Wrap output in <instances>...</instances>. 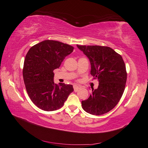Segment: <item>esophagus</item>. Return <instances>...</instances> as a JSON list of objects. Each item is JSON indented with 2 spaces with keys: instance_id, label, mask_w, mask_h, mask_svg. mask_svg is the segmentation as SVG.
Listing matches in <instances>:
<instances>
[{
  "instance_id": "1",
  "label": "esophagus",
  "mask_w": 148,
  "mask_h": 148,
  "mask_svg": "<svg viewBox=\"0 0 148 148\" xmlns=\"http://www.w3.org/2000/svg\"><path fill=\"white\" fill-rule=\"evenodd\" d=\"M80 86H78V85H74V90L75 92H76L80 88Z\"/></svg>"
}]
</instances>
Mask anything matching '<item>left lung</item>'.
Segmentation results:
<instances>
[{"label": "left lung", "instance_id": "obj_1", "mask_svg": "<svg viewBox=\"0 0 148 148\" xmlns=\"http://www.w3.org/2000/svg\"><path fill=\"white\" fill-rule=\"evenodd\" d=\"M90 62V73L99 80L98 88L92 89L87 100L81 102L83 109L93 115H102L111 111L121 98L127 74L122 56L108 46H80Z\"/></svg>", "mask_w": 148, "mask_h": 148}]
</instances>
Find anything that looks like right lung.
<instances>
[{
  "label": "right lung",
  "mask_w": 148,
  "mask_h": 148,
  "mask_svg": "<svg viewBox=\"0 0 148 148\" xmlns=\"http://www.w3.org/2000/svg\"><path fill=\"white\" fill-rule=\"evenodd\" d=\"M74 47L57 40H46L31 47L25 58L23 77L28 95L33 103L46 111L64 106L74 91L71 84L54 83L53 71L59 68Z\"/></svg>",
  "instance_id": "add662e5"
}]
</instances>
